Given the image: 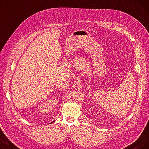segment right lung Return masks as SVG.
Instances as JSON below:
<instances>
[{"mask_svg": "<svg viewBox=\"0 0 149 149\" xmlns=\"http://www.w3.org/2000/svg\"><path fill=\"white\" fill-rule=\"evenodd\" d=\"M53 122H55V121H53ZM53 122H52V123H53Z\"/></svg>", "mask_w": 149, "mask_h": 149, "instance_id": "add662e5", "label": "right lung"}]
</instances>
